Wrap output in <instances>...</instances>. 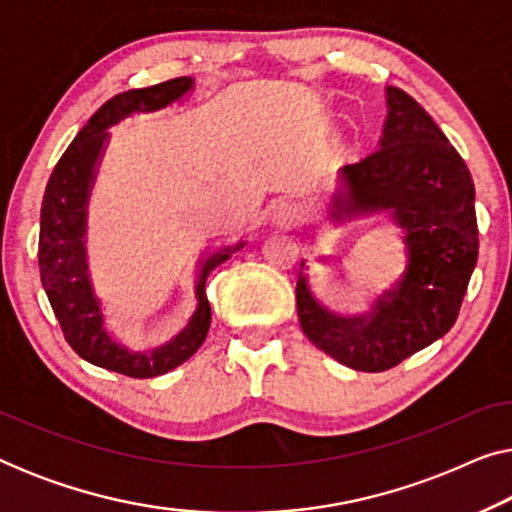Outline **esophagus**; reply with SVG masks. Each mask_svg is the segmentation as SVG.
Segmentation results:
<instances>
[{
  "mask_svg": "<svg viewBox=\"0 0 512 512\" xmlns=\"http://www.w3.org/2000/svg\"><path fill=\"white\" fill-rule=\"evenodd\" d=\"M300 221V214L298 209L291 205V202H277L275 209H272V223L279 228L289 230V228H296Z\"/></svg>",
  "mask_w": 512,
  "mask_h": 512,
  "instance_id": "obj_1",
  "label": "esophagus"
}]
</instances>
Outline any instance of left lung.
Here are the masks:
<instances>
[{
    "label": "left lung",
    "instance_id": "1",
    "mask_svg": "<svg viewBox=\"0 0 512 512\" xmlns=\"http://www.w3.org/2000/svg\"><path fill=\"white\" fill-rule=\"evenodd\" d=\"M387 214L403 233L405 270L370 314L338 317L314 296L305 261L296 284L303 333L321 352L363 373H382L450 331L478 261L475 186L457 149L401 88H387L377 149L342 165L328 219ZM326 256L321 258V263Z\"/></svg>",
    "mask_w": 512,
    "mask_h": 512
}]
</instances>
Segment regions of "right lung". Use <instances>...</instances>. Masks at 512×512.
Returning <instances> with one entry per match:
<instances>
[{"label": "right lung", "mask_w": 512, "mask_h": 512, "mask_svg": "<svg viewBox=\"0 0 512 512\" xmlns=\"http://www.w3.org/2000/svg\"><path fill=\"white\" fill-rule=\"evenodd\" d=\"M193 88L195 81L191 76H179V79L151 88L125 90L104 102L74 137L69 149L62 153L46 184L44 202H41V284L60 321L65 340L81 359L93 366L139 377V380L163 375L198 352L212 321V307L205 293L209 272L228 261L237 249H242L244 240L226 244L200 258L198 277H195L198 305H195L193 317L170 342L156 349H146V352H135L107 331L102 300L95 296L93 279H90L86 251L90 191H93L97 170L109 146V130L135 114H153V111L172 107L174 102H181L188 93H193Z\"/></svg>", "instance_id": "obj_1"}]
</instances>
